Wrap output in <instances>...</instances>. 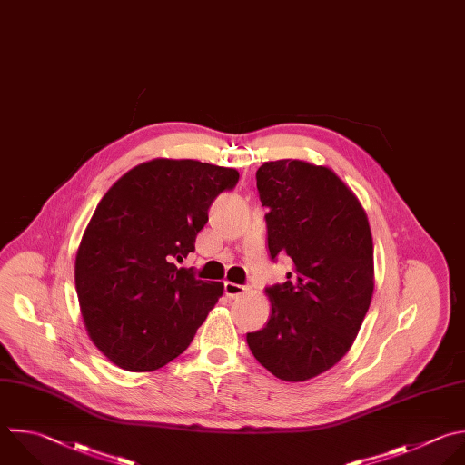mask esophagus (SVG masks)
<instances>
[{
	"mask_svg": "<svg viewBox=\"0 0 465 465\" xmlns=\"http://www.w3.org/2000/svg\"><path fill=\"white\" fill-rule=\"evenodd\" d=\"M246 290H248V288H244V286H241V284H237V282H232V281H226V282H224V293H226V297H230V299H235V297L242 295Z\"/></svg>",
	"mask_w": 465,
	"mask_h": 465,
	"instance_id": "esophagus-1",
	"label": "esophagus"
}]
</instances>
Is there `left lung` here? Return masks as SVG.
<instances>
[{"label": "left lung", "instance_id": "left-lung-1", "mask_svg": "<svg viewBox=\"0 0 465 465\" xmlns=\"http://www.w3.org/2000/svg\"><path fill=\"white\" fill-rule=\"evenodd\" d=\"M257 190L268 208L270 257L292 259L288 281L266 288L272 314L246 334L255 360L275 378L306 381L352 347L374 292V246L367 213L327 166L264 163Z\"/></svg>", "mask_w": 465, "mask_h": 465}]
</instances>
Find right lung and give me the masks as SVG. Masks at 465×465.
<instances>
[{
	"mask_svg": "<svg viewBox=\"0 0 465 465\" xmlns=\"http://www.w3.org/2000/svg\"><path fill=\"white\" fill-rule=\"evenodd\" d=\"M239 172L192 159H154L122 175L80 241L74 282L89 338L116 367L151 372L192 343L223 282L179 268L195 250L215 197Z\"/></svg>",
	"mask_w": 465,
	"mask_h": 465,
	"instance_id": "add662e5",
	"label": "right lung"
}]
</instances>
